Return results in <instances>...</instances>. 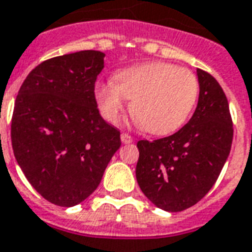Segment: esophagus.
Instances as JSON below:
<instances>
[{
	"label": "esophagus",
	"instance_id": "esophagus-1",
	"mask_svg": "<svg viewBox=\"0 0 252 252\" xmlns=\"http://www.w3.org/2000/svg\"><path fill=\"white\" fill-rule=\"evenodd\" d=\"M120 139H122V141L124 144H130L132 141H133V137H132V136H130V134H128V133H122Z\"/></svg>",
	"mask_w": 252,
	"mask_h": 252
}]
</instances>
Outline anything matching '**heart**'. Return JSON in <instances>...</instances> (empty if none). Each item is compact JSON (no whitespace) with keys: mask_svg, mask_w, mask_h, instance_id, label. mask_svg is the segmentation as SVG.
I'll list each match as a JSON object with an SVG mask.
<instances>
[{"mask_svg":"<svg viewBox=\"0 0 252 252\" xmlns=\"http://www.w3.org/2000/svg\"><path fill=\"white\" fill-rule=\"evenodd\" d=\"M115 82H99L95 97L101 116L118 122L132 100V112L152 134H168L189 119L199 94L194 72L172 63H147L116 75Z\"/></svg>","mask_w":252,"mask_h":252,"instance_id":"obj_1","label":"heart"}]
</instances>
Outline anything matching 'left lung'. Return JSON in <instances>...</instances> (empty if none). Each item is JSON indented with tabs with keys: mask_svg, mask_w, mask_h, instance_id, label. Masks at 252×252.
Masks as SVG:
<instances>
[{
	"mask_svg": "<svg viewBox=\"0 0 252 252\" xmlns=\"http://www.w3.org/2000/svg\"><path fill=\"white\" fill-rule=\"evenodd\" d=\"M198 104L181 129L168 137L140 140L136 178L157 207L176 213L201 201L216 184L233 143L227 97L214 76L198 68Z\"/></svg>",
	"mask_w": 252,
	"mask_h": 252,
	"instance_id": "1",
	"label": "left lung"
}]
</instances>
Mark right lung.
Segmentation results:
<instances>
[{
    "mask_svg": "<svg viewBox=\"0 0 252 252\" xmlns=\"http://www.w3.org/2000/svg\"><path fill=\"white\" fill-rule=\"evenodd\" d=\"M104 54L84 50L51 58L30 71L11 118V147L25 177L49 202L71 207L101 181L120 130L99 113L95 82Z\"/></svg>",
    "mask_w": 252,
    "mask_h": 252,
    "instance_id": "right-lung-1",
    "label": "right lung"
}]
</instances>
